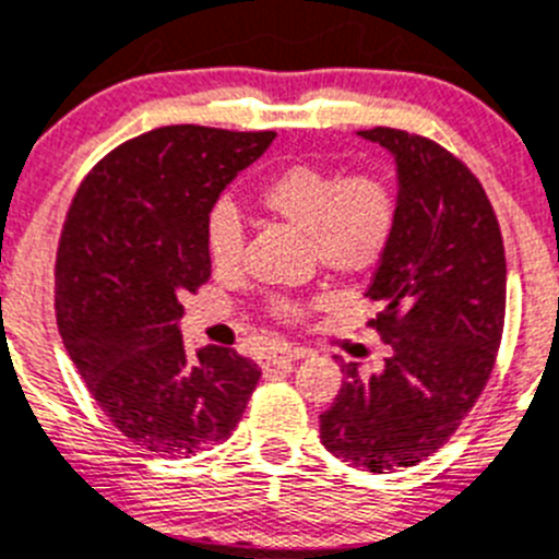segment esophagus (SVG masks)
Wrapping results in <instances>:
<instances>
[{"instance_id":"obj_1","label":"esophagus","mask_w":559,"mask_h":559,"mask_svg":"<svg viewBox=\"0 0 559 559\" xmlns=\"http://www.w3.org/2000/svg\"><path fill=\"white\" fill-rule=\"evenodd\" d=\"M304 356H309L306 348H286V345H278V348H270L267 354L261 356V361L264 365H289V361L304 359Z\"/></svg>"}]
</instances>
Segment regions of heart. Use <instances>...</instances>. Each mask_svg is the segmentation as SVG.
<instances>
[{"label": "heart", "instance_id": "1", "mask_svg": "<svg viewBox=\"0 0 559 559\" xmlns=\"http://www.w3.org/2000/svg\"><path fill=\"white\" fill-rule=\"evenodd\" d=\"M255 205L267 217L309 236L311 259L342 278L370 275L399 228V194L381 173L342 175L340 169L292 160L270 173L255 189ZM245 228L230 205H217L205 223V248L217 270H234L242 259ZM306 300L273 295L267 314L278 323H304Z\"/></svg>", "mask_w": 559, "mask_h": 559}]
</instances>
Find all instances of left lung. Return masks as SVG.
<instances>
[{"mask_svg":"<svg viewBox=\"0 0 559 559\" xmlns=\"http://www.w3.org/2000/svg\"><path fill=\"white\" fill-rule=\"evenodd\" d=\"M399 164V228L367 286L381 311L370 329L390 345L384 370L342 367L320 415L336 460L373 474L417 465L474 409L499 356L507 309L501 228L479 178L426 135L359 130Z\"/></svg>","mask_w":559,"mask_h":559,"instance_id":"obj_1","label":"left lung"}]
</instances>
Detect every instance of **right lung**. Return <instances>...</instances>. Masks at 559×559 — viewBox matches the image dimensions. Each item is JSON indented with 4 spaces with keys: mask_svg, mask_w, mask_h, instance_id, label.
I'll return each mask as SVG.
<instances>
[{
    "mask_svg": "<svg viewBox=\"0 0 559 559\" xmlns=\"http://www.w3.org/2000/svg\"><path fill=\"white\" fill-rule=\"evenodd\" d=\"M273 130L169 124L110 150L74 192L55 255V314L108 420L158 456L234 435L261 379L230 348H183L180 298L211 278L205 223Z\"/></svg>",
    "mask_w": 559,
    "mask_h": 559,
    "instance_id": "1",
    "label": "right lung"
}]
</instances>
